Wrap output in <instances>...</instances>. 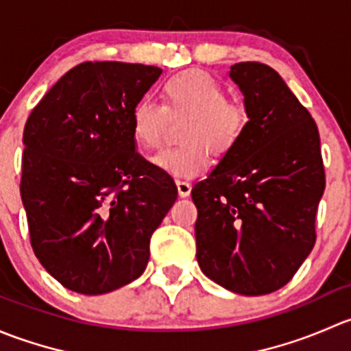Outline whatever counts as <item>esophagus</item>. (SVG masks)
I'll use <instances>...</instances> for the list:
<instances>
[{"label": "esophagus", "instance_id": "34e87169", "mask_svg": "<svg viewBox=\"0 0 351 351\" xmlns=\"http://www.w3.org/2000/svg\"><path fill=\"white\" fill-rule=\"evenodd\" d=\"M176 186H178L180 197H189L190 192H192V183H190L189 180L178 178L176 180Z\"/></svg>", "mask_w": 351, "mask_h": 351}]
</instances>
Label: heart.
Masks as SVG:
<instances>
[{"label":"heart","instance_id":"heart-1","mask_svg":"<svg viewBox=\"0 0 351 351\" xmlns=\"http://www.w3.org/2000/svg\"><path fill=\"white\" fill-rule=\"evenodd\" d=\"M165 107L139 100L130 112V130L139 146L156 149L165 141L169 117H189L176 147L161 151L153 165L173 176H192L207 166L208 151L222 156L241 141L250 125L247 107L229 100L226 88L202 71H185L162 83Z\"/></svg>","mask_w":351,"mask_h":351}]
</instances>
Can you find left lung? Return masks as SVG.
I'll use <instances>...</instances> for the list:
<instances>
[{
	"instance_id": "left-lung-1",
	"label": "left lung",
	"mask_w": 351,
	"mask_h": 351,
	"mask_svg": "<svg viewBox=\"0 0 351 351\" xmlns=\"http://www.w3.org/2000/svg\"><path fill=\"white\" fill-rule=\"evenodd\" d=\"M229 74L250 125L192 189L197 260L224 289L263 295L289 284L313 251L326 175L316 122L280 74L261 62Z\"/></svg>"
}]
</instances>
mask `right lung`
<instances>
[{
    "label": "right lung",
    "mask_w": 351,
    "mask_h": 351,
    "mask_svg": "<svg viewBox=\"0 0 351 351\" xmlns=\"http://www.w3.org/2000/svg\"><path fill=\"white\" fill-rule=\"evenodd\" d=\"M156 66L81 62L32 110L20 195L30 244L66 289L107 293L141 277L153 232L175 204L171 176L136 151L130 112Z\"/></svg>",
    "instance_id": "1"
}]
</instances>
